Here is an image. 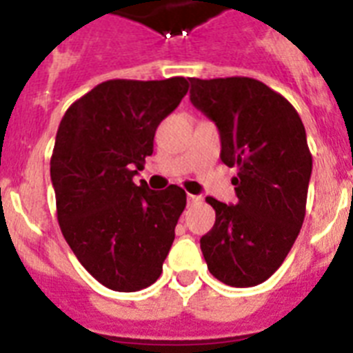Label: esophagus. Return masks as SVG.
<instances>
[{
    "mask_svg": "<svg viewBox=\"0 0 353 353\" xmlns=\"http://www.w3.org/2000/svg\"><path fill=\"white\" fill-rule=\"evenodd\" d=\"M186 199H188V204H197V203H201V195L188 194V197H186Z\"/></svg>",
    "mask_w": 353,
    "mask_h": 353,
    "instance_id": "obj_1",
    "label": "esophagus"
}]
</instances>
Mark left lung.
<instances>
[{
	"label": "left lung",
	"mask_w": 353,
	"mask_h": 353,
	"mask_svg": "<svg viewBox=\"0 0 353 353\" xmlns=\"http://www.w3.org/2000/svg\"><path fill=\"white\" fill-rule=\"evenodd\" d=\"M190 102L217 125L221 159L236 167V203L206 197L215 224L201 239L213 276L232 287L265 282L291 251L312 174L300 114L250 77L190 79Z\"/></svg>",
	"instance_id": "left-lung-1"
}]
</instances>
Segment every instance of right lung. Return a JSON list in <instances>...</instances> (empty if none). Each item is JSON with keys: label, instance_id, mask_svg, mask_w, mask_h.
Masks as SVG:
<instances>
[{"label": "right lung", "instance_id": "right-lung-1", "mask_svg": "<svg viewBox=\"0 0 353 353\" xmlns=\"http://www.w3.org/2000/svg\"><path fill=\"white\" fill-rule=\"evenodd\" d=\"M186 91L185 77L102 82L59 125L50 161L59 226L85 271L112 291L152 285L176 236L185 190L156 192L132 177Z\"/></svg>", "mask_w": 353, "mask_h": 353}]
</instances>
